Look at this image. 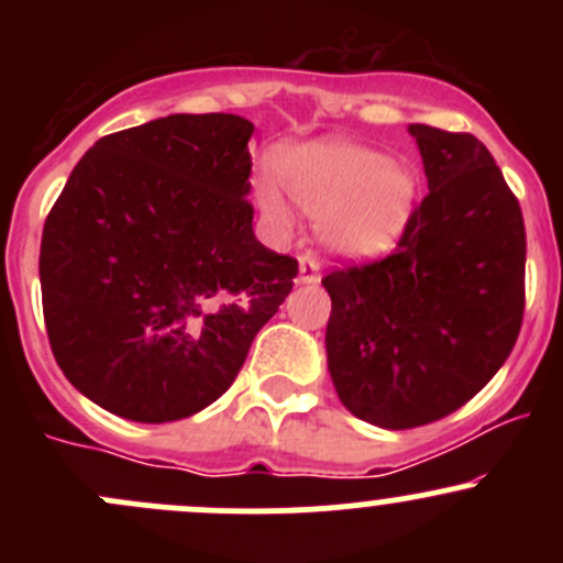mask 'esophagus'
Instances as JSON below:
<instances>
[{
  "label": "esophagus",
  "instance_id": "1",
  "mask_svg": "<svg viewBox=\"0 0 563 563\" xmlns=\"http://www.w3.org/2000/svg\"><path fill=\"white\" fill-rule=\"evenodd\" d=\"M321 277V264L313 253L299 255V283H318Z\"/></svg>",
  "mask_w": 563,
  "mask_h": 563
}]
</instances>
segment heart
<instances>
[{
  "label": "heart",
  "instance_id": "heart-1",
  "mask_svg": "<svg viewBox=\"0 0 563 563\" xmlns=\"http://www.w3.org/2000/svg\"><path fill=\"white\" fill-rule=\"evenodd\" d=\"M288 192L316 218H327L323 236L334 250L378 255L395 247L417 198V179L387 155L354 144H313L283 161ZM261 209L286 223L288 209L269 181L258 187Z\"/></svg>",
  "mask_w": 563,
  "mask_h": 563
}]
</instances>
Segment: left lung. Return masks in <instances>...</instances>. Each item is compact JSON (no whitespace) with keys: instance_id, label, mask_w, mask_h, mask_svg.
<instances>
[{"instance_id":"obj_1","label":"left lung","mask_w":563,"mask_h":563,"mask_svg":"<svg viewBox=\"0 0 563 563\" xmlns=\"http://www.w3.org/2000/svg\"><path fill=\"white\" fill-rule=\"evenodd\" d=\"M430 192L389 255L323 277L327 356L354 417L430 424L512 354L526 310V225L501 168L471 133L411 124Z\"/></svg>"}]
</instances>
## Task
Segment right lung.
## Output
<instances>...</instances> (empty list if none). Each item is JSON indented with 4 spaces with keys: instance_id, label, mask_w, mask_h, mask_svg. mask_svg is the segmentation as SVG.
Masks as SVG:
<instances>
[{
    "instance_id": "1",
    "label": "right lung",
    "mask_w": 563,
    "mask_h": 563,
    "mask_svg": "<svg viewBox=\"0 0 563 563\" xmlns=\"http://www.w3.org/2000/svg\"><path fill=\"white\" fill-rule=\"evenodd\" d=\"M236 113H172L103 135L78 161L40 242L56 365L133 422H174L234 384L297 277L253 234Z\"/></svg>"
}]
</instances>
